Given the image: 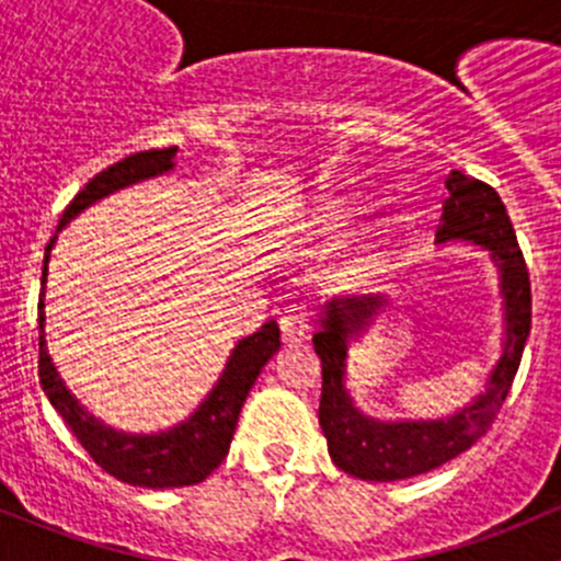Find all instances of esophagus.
<instances>
[{
    "mask_svg": "<svg viewBox=\"0 0 561 561\" xmlns=\"http://www.w3.org/2000/svg\"><path fill=\"white\" fill-rule=\"evenodd\" d=\"M309 320H312V312H309V309H304V307L287 309L285 317L279 320L282 336H285V342H290V344L307 342L309 331H312V322H309Z\"/></svg>",
    "mask_w": 561,
    "mask_h": 561,
    "instance_id": "esophagus-1",
    "label": "esophagus"
}]
</instances>
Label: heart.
Segmentation results:
<instances>
[{"label": "heart", "instance_id": "b5f03b06", "mask_svg": "<svg viewBox=\"0 0 561 561\" xmlns=\"http://www.w3.org/2000/svg\"><path fill=\"white\" fill-rule=\"evenodd\" d=\"M339 214L336 211H325L322 214V230H336L339 228ZM360 263H369V254H364V257H358Z\"/></svg>", "mask_w": 561, "mask_h": 561}]
</instances>
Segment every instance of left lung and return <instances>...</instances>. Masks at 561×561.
Wrapping results in <instances>:
<instances>
[{"label":"left lung","mask_w":561,"mask_h":561,"mask_svg":"<svg viewBox=\"0 0 561 561\" xmlns=\"http://www.w3.org/2000/svg\"><path fill=\"white\" fill-rule=\"evenodd\" d=\"M445 186L448 197L443 201L434 244L463 241L483 247L491 254V263L500 274L505 328L500 360L489 371L483 393L474 396L454 415L426 421H380L366 415L347 390V358L350 344L369 331L375 317L388 307V298L377 293L328 301L322 307L320 331L312 339L322 364L320 426L333 463L353 478L390 483L432 472L461 456L489 432L522 364L531 325V290L529 271L505 203L494 186L461 171H450Z\"/></svg>","instance_id":"left-lung-1"}]
</instances>
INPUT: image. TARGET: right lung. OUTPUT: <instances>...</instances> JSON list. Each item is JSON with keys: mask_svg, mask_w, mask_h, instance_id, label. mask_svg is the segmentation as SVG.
Here are the masks:
<instances>
[{"mask_svg": "<svg viewBox=\"0 0 561 561\" xmlns=\"http://www.w3.org/2000/svg\"><path fill=\"white\" fill-rule=\"evenodd\" d=\"M175 151H179L175 146L173 149L138 151V154L124 157L122 162L94 175L61 214L59 228H56L54 239L45 247L43 279H39V285H43L37 304L39 386H43L54 410L61 415V421L70 426L78 443L83 445V450L113 478L129 485H140V489H181V485L203 483L228 456L230 439L236 434V423H239V412L244 407L249 390H252L263 366L282 347L276 320L260 325L252 336H244L230 350L222 375L208 390L206 399L197 404V410L181 423H175V426L154 434L118 432V428L107 426L67 390L65 380L56 371L54 360L48 355V344H45V282H48V260L50 249L56 244V236L70 219H76L78 214L87 211L89 206H94L103 197L113 195V192L171 173L175 168Z\"/></svg>", "mask_w": 561, "mask_h": 561, "instance_id": "right-lung-1", "label": "right lung"}]
</instances>
